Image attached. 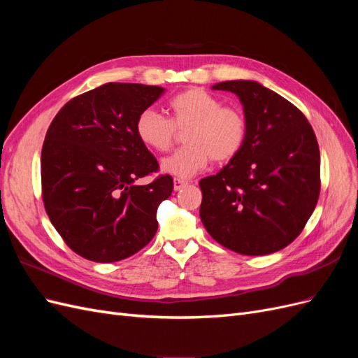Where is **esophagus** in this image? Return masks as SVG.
<instances>
[{
  "instance_id": "esophagus-1",
  "label": "esophagus",
  "mask_w": 358,
  "mask_h": 358,
  "mask_svg": "<svg viewBox=\"0 0 358 358\" xmlns=\"http://www.w3.org/2000/svg\"><path fill=\"white\" fill-rule=\"evenodd\" d=\"M187 185H188V182H185V180L178 179V178L173 179V189L175 191H180L183 187H187Z\"/></svg>"
}]
</instances>
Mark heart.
Listing matches in <instances>:
<instances>
[{
  "label": "heart",
  "instance_id": "1",
  "mask_svg": "<svg viewBox=\"0 0 358 358\" xmlns=\"http://www.w3.org/2000/svg\"><path fill=\"white\" fill-rule=\"evenodd\" d=\"M170 119L148 109L138 115L136 134L157 152H166L176 140V129L185 131L187 148L161 161V171L178 179H189L209 166L210 159L234 158L246 138V119L236 107H224L215 95L191 88L169 101Z\"/></svg>",
  "mask_w": 358,
  "mask_h": 358
}]
</instances>
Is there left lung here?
<instances>
[{"mask_svg": "<svg viewBox=\"0 0 358 358\" xmlns=\"http://www.w3.org/2000/svg\"><path fill=\"white\" fill-rule=\"evenodd\" d=\"M212 90L241 100L246 138L229 164L200 180V220L237 254L276 252L301 233L318 201L315 133L296 106L255 80L220 82Z\"/></svg>", "mask_w": 358, "mask_h": 358, "instance_id": "left-lung-1", "label": "left lung"}]
</instances>
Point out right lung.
<instances>
[{"instance_id":"right-lung-1","label":"right lung","mask_w":358,"mask_h":358,"mask_svg":"<svg viewBox=\"0 0 358 358\" xmlns=\"http://www.w3.org/2000/svg\"><path fill=\"white\" fill-rule=\"evenodd\" d=\"M164 91L106 83L70 100L48 129L43 201L64 242L86 259L113 263L131 257L158 230V206L171 196L173 179L134 183L158 170L136 134V121Z\"/></svg>"}]
</instances>
